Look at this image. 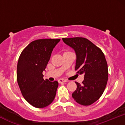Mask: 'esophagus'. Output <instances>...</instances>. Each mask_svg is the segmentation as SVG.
Segmentation results:
<instances>
[{
  "instance_id": "esophagus-1",
  "label": "esophagus",
  "mask_w": 125,
  "mask_h": 125,
  "mask_svg": "<svg viewBox=\"0 0 125 125\" xmlns=\"http://www.w3.org/2000/svg\"><path fill=\"white\" fill-rule=\"evenodd\" d=\"M58 82H59V83H61L66 82L67 81H66V80H65V79H59L58 80Z\"/></svg>"
}]
</instances>
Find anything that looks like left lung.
I'll use <instances>...</instances> for the list:
<instances>
[{
	"mask_svg": "<svg viewBox=\"0 0 125 125\" xmlns=\"http://www.w3.org/2000/svg\"><path fill=\"white\" fill-rule=\"evenodd\" d=\"M62 40L75 52L77 73L84 74L82 84L75 82L77 88L72 94L73 98L82 105H90L100 98L106 86L108 68L104 53L86 38L76 37Z\"/></svg>",
	"mask_w": 125,
	"mask_h": 125,
	"instance_id": "1",
	"label": "left lung"
}]
</instances>
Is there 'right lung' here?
Returning a JSON list of instances; mask_svg holds the SVG:
<instances>
[{
  "label": "right lung",
  "instance_id": "add662e5",
  "mask_svg": "<svg viewBox=\"0 0 125 125\" xmlns=\"http://www.w3.org/2000/svg\"><path fill=\"white\" fill-rule=\"evenodd\" d=\"M61 39H38L31 42L20 55L17 81L25 99L33 106L43 108L53 101L58 82L43 79L42 73L53 48Z\"/></svg>",
  "mask_w": 125,
  "mask_h": 125
}]
</instances>
